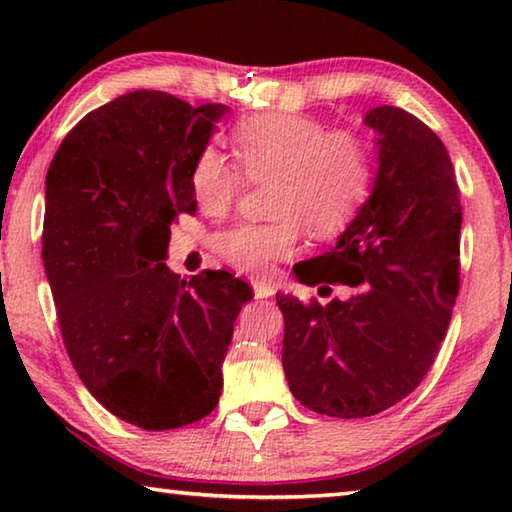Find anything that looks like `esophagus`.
I'll return each instance as SVG.
<instances>
[{"mask_svg":"<svg viewBox=\"0 0 512 512\" xmlns=\"http://www.w3.org/2000/svg\"><path fill=\"white\" fill-rule=\"evenodd\" d=\"M250 287H253L257 300H264V298H271L273 296L271 282H266V280H250Z\"/></svg>","mask_w":512,"mask_h":512,"instance_id":"obj_1","label":"esophagus"}]
</instances>
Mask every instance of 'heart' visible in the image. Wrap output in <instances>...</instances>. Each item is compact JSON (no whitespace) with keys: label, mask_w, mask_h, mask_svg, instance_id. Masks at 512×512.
Instances as JSON below:
<instances>
[{"label":"heart","mask_w":512,"mask_h":512,"mask_svg":"<svg viewBox=\"0 0 512 512\" xmlns=\"http://www.w3.org/2000/svg\"><path fill=\"white\" fill-rule=\"evenodd\" d=\"M250 180L275 178L271 223H241L216 237V253L239 273L264 275L293 255L300 223L316 237L341 232L372 185L370 146L348 128L298 112H262L241 119L232 133ZM216 146H205L192 167V192L210 216H225L244 189V173Z\"/></svg>","instance_id":"obj_1"}]
</instances>
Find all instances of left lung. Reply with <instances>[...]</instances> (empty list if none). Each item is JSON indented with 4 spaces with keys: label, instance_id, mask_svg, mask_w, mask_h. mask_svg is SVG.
Instances as JSON below:
<instances>
[{
    "label": "left lung",
    "instance_id": "8db88e82",
    "mask_svg": "<svg viewBox=\"0 0 512 512\" xmlns=\"http://www.w3.org/2000/svg\"><path fill=\"white\" fill-rule=\"evenodd\" d=\"M363 124L377 133L379 162L368 201L329 253L293 266L309 287L357 291L327 305L275 296L293 397L345 420L391 409L418 388L452 320L461 268V192L445 144L395 106L368 110Z\"/></svg>",
    "mask_w": 512,
    "mask_h": 512
}]
</instances>
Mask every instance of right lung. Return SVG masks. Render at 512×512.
<instances>
[{
    "mask_svg": "<svg viewBox=\"0 0 512 512\" xmlns=\"http://www.w3.org/2000/svg\"><path fill=\"white\" fill-rule=\"evenodd\" d=\"M167 92L121 94L85 115L47 171L42 259L85 388L124 422L178 429L219 404L244 280L164 264L169 225L194 214L192 167L225 112Z\"/></svg>",
    "mask_w": 512,
    "mask_h": 512,
    "instance_id": "add662e5",
    "label": "right lung"
}]
</instances>
